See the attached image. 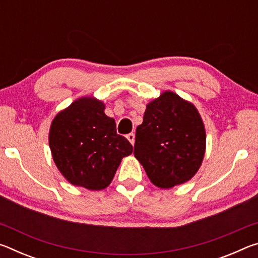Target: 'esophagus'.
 I'll use <instances>...</instances> for the list:
<instances>
[{"label":"esophagus","instance_id":"obj_1","mask_svg":"<svg viewBox=\"0 0 258 258\" xmlns=\"http://www.w3.org/2000/svg\"><path fill=\"white\" fill-rule=\"evenodd\" d=\"M127 140L128 141L132 143V146H134V140H135V135H134V133H130V134H127Z\"/></svg>","mask_w":258,"mask_h":258}]
</instances>
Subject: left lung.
I'll list each match as a JSON object with an SVG mask.
<instances>
[{
    "label": "left lung",
    "instance_id": "left-lung-1",
    "mask_svg": "<svg viewBox=\"0 0 258 258\" xmlns=\"http://www.w3.org/2000/svg\"><path fill=\"white\" fill-rule=\"evenodd\" d=\"M206 132L194 104L164 92L147 106L135 133L134 156L156 186L189 181L203 163Z\"/></svg>",
    "mask_w": 258,
    "mask_h": 258
}]
</instances>
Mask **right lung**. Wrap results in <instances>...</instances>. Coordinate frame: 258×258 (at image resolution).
<instances>
[{"label":"right lung","instance_id":"right-lung-1","mask_svg":"<svg viewBox=\"0 0 258 258\" xmlns=\"http://www.w3.org/2000/svg\"><path fill=\"white\" fill-rule=\"evenodd\" d=\"M97 99L82 98L52 121L49 143L61 174L74 185L102 190L112 181L121 159L133 147L117 134L115 119Z\"/></svg>","mask_w":258,"mask_h":258}]
</instances>
